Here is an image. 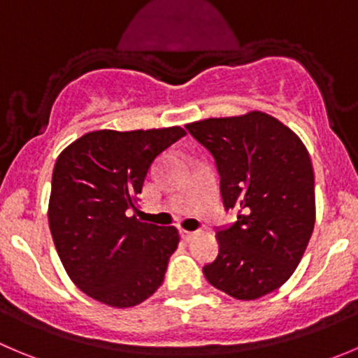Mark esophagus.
<instances>
[{"label": "esophagus", "mask_w": 358, "mask_h": 358, "mask_svg": "<svg viewBox=\"0 0 358 358\" xmlns=\"http://www.w3.org/2000/svg\"><path fill=\"white\" fill-rule=\"evenodd\" d=\"M181 236H182V239L189 241L193 236H195V232H188V230H181Z\"/></svg>", "instance_id": "obj_1"}]
</instances>
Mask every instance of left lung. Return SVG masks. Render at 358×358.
Returning a JSON list of instances; mask_svg holds the SVG:
<instances>
[{"label":"left lung","mask_w":358,"mask_h":358,"mask_svg":"<svg viewBox=\"0 0 358 358\" xmlns=\"http://www.w3.org/2000/svg\"><path fill=\"white\" fill-rule=\"evenodd\" d=\"M186 130L214 156L224 209L237 221L216 232L220 253L202 268L217 290L255 301L278 290L295 272L315 228V173L294 131L251 110L209 117Z\"/></svg>","instance_id":"8db88e82"}]
</instances>
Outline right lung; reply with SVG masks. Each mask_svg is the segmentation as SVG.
<instances>
[{
    "label": "right lung",
    "mask_w": 358,
    "mask_h": 358,
    "mask_svg": "<svg viewBox=\"0 0 358 358\" xmlns=\"http://www.w3.org/2000/svg\"><path fill=\"white\" fill-rule=\"evenodd\" d=\"M185 135L181 126L96 130L57 156L49 228L64 271L87 297L124 309L162 287L179 232L126 213L135 209L156 156Z\"/></svg>",
    "instance_id": "1"
}]
</instances>
